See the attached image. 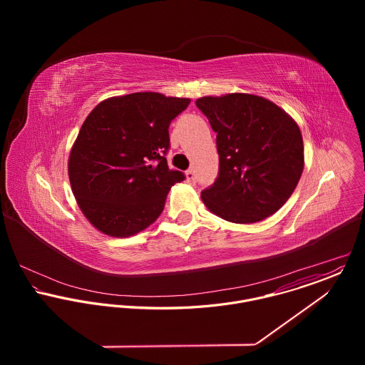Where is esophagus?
<instances>
[{"label":"esophagus","mask_w":365,"mask_h":365,"mask_svg":"<svg viewBox=\"0 0 365 365\" xmlns=\"http://www.w3.org/2000/svg\"><path fill=\"white\" fill-rule=\"evenodd\" d=\"M185 177H187V181H190V182H195V171L191 168V170H188L187 173H185Z\"/></svg>","instance_id":"1"}]
</instances>
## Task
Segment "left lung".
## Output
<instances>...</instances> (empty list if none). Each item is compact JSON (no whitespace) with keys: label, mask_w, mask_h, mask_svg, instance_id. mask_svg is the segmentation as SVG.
Here are the masks:
<instances>
[{"label":"left lung","mask_w":365,"mask_h":365,"mask_svg":"<svg viewBox=\"0 0 365 365\" xmlns=\"http://www.w3.org/2000/svg\"><path fill=\"white\" fill-rule=\"evenodd\" d=\"M216 135L219 177L201 192L216 216L256 223L281 208L304 171V140L295 119L272 101L245 93L195 101Z\"/></svg>","instance_id":"8db88e82"}]
</instances>
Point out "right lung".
Masks as SVG:
<instances>
[{"instance_id":"right-lung-1","label":"right lung","mask_w":365,"mask_h":365,"mask_svg":"<svg viewBox=\"0 0 365 365\" xmlns=\"http://www.w3.org/2000/svg\"><path fill=\"white\" fill-rule=\"evenodd\" d=\"M191 103L160 93L101 101L86 118L68 156V180L87 220L110 237L149 227L168 191L184 180L164 157L168 126Z\"/></svg>"}]
</instances>
